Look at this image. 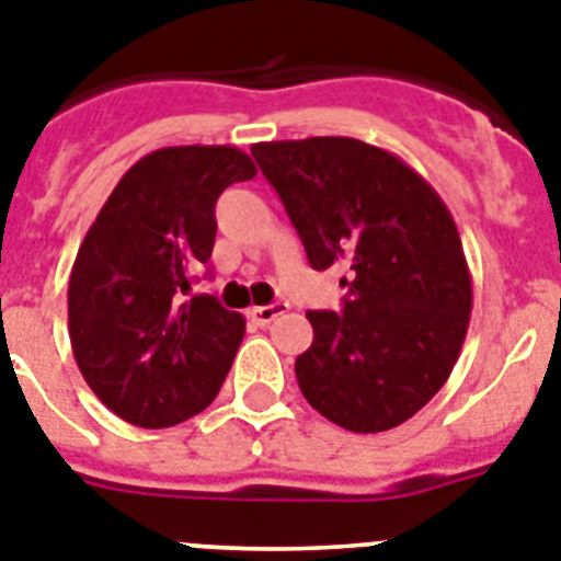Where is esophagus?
I'll use <instances>...</instances> for the list:
<instances>
[{
  "label": "esophagus",
  "instance_id": "1",
  "mask_svg": "<svg viewBox=\"0 0 561 561\" xmlns=\"http://www.w3.org/2000/svg\"><path fill=\"white\" fill-rule=\"evenodd\" d=\"M289 309V304H284V300H277V304H270V306H252L249 309V320L255 323V327H270L272 320L280 318V314Z\"/></svg>",
  "mask_w": 561,
  "mask_h": 561
}]
</instances>
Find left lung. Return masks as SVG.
I'll list each match as a JSON object with an SVG mask.
<instances>
[{"label": "left lung", "instance_id": "left-lung-1", "mask_svg": "<svg viewBox=\"0 0 561 561\" xmlns=\"http://www.w3.org/2000/svg\"><path fill=\"white\" fill-rule=\"evenodd\" d=\"M314 270H343L340 312H309L295 375L314 411L357 434L414 417L451 375L471 320V272L434 186L346 136L252 144Z\"/></svg>", "mask_w": 561, "mask_h": 561}]
</instances>
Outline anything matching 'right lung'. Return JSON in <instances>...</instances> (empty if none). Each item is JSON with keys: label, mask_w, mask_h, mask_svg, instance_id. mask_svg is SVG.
Returning <instances> with one entry per match:
<instances>
[{"label": "right lung", "mask_w": 561, "mask_h": 561, "mask_svg": "<svg viewBox=\"0 0 561 561\" xmlns=\"http://www.w3.org/2000/svg\"><path fill=\"white\" fill-rule=\"evenodd\" d=\"M238 147H164L124 172L76 255L67 327L93 394L138 428H170L213 403L247 320L193 275L215 243V201L255 179Z\"/></svg>", "instance_id": "1"}]
</instances>
